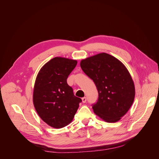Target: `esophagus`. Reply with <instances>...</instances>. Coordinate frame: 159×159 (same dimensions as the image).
I'll use <instances>...</instances> for the list:
<instances>
[{
    "label": "esophagus",
    "mask_w": 159,
    "mask_h": 159,
    "mask_svg": "<svg viewBox=\"0 0 159 159\" xmlns=\"http://www.w3.org/2000/svg\"><path fill=\"white\" fill-rule=\"evenodd\" d=\"M82 102H83V103H85L86 101H87V98H86L85 97L82 98Z\"/></svg>",
    "instance_id": "34e87169"
}]
</instances>
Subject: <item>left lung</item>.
<instances>
[{"label":"left lung","mask_w":159,"mask_h":159,"mask_svg":"<svg viewBox=\"0 0 159 159\" xmlns=\"http://www.w3.org/2000/svg\"><path fill=\"white\" fill-rule=\"evenodd\" d=\"M80 66L98 89V101L92 105L95 114L108 123L118 121L131 106L135 94L126 66L106 53L82 60Z\"/></svg>","instance_id":"8db88e82"}]
</instances>
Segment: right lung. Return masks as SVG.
I'll use <instances>...</instances> for the list:
<instances>
[{"label":"right lung","mask_w":159,"mask_h":159,"mask_svg":"<svg viewBox=\"0 0 159 159\" xmlns=\"http://www.w3.org/2000/svg\"><path fill=\"white\" fill-rule=\"evenodd\" d=\"M77 63L76 60L55 57L45 64L37 75L33 104L42 120L53 128H61L71 123L82 102L66 82Z\"/></svg>","instance_id":"right-lung-1"}]
</instances>
